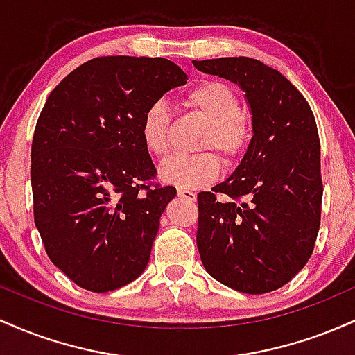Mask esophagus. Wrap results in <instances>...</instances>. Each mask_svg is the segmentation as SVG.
I'll return each mask as SVG.
<instances>
[{"instance_id": "34e87169", "label": "esophagus", "mask_w": 355, "mask_h": 355, "mask_svg": "<svg viewBox=\"0 0 355 355\" xmlns=\"http://www.w3.org/2000/svg\"><path fill=\"white\" fill-rule=\"evenodd\" d=\"M178 197L185 198V200H189V202L197 200V193H195V191L189 190V189H178Z\"/></svg>"}]
</instances>
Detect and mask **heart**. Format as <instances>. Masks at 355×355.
Segmentation results:
<instances>
[{
    "label": "heart",
    "instance_id": "b5f03b06",
    "mask_svg": "<svg viewBox=\"0 0 355 355\" xmlns=\"http://www.w3.org/2000/svg\"><path fill=\"white\" fill-rule=\"evenodd\" d=\"M185 105L209 123L202 138V148H215L227 162L237 160L250 138V121L240 112L237 93L222 81H203L185 95ZM170 110L157 100L141 118V138L150 153L164 157L168 152ZM220 160L214 153L173 155L160 165L162 180L180 189H198L215 182Z\"/></svg>",
    "mask_w": 355,
    "mask_h": 355
}]
</instances>
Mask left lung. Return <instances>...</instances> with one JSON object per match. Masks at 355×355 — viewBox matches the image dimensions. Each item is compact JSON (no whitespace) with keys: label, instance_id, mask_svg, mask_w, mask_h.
I'll return each instance as SVG.
<instances>
[{"label":"left lung","instance_id":"1","mask_svg":"<svg viewBox=\"0 0 355 355\" xmlns=\"http://www.w3.org/2000/svg\"><path fill=\"white\" fill-rule=\"evenodd\" d=\"M239 85L252 113V140L227 180L198 193L197 247L215 280L243 294L291 282L311 259L320 225V141L302 93L262 61H193ZM215 193L229 199L217 201Z\"/></svg>","mask_w":355,"mask_h":355}]
</instances>
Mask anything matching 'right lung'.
Listing matches in <instances>:
<instances>
[{
	"instance_id": "obj_1",
	"label": "right lung",
	"mask_w": 355,
	"mask_h": 355,
	"mask_svg": "<svg viewBox=\"0 0 355 355\" xmlns=\"http://www.w3.org/2000/svg\"><path fill=\"white\" fill-rule=\"evenodd\" d=\"M185 83L170 60L101 56L61 80L40 113L31 145L36 229L51 262L87 291H116L148 266L177 190L146 183L157 170L141 118Z\"/></svg>"
}]
</instances>
